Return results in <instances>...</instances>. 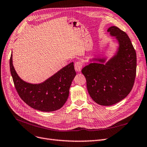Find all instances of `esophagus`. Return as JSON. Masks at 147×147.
<instances>
[{
    "label": "esophagus",
    "mask_w": 147,
    "mask_h": 147,
    "mask_svg": "<svg viewBox=\"0 0 147 147\" xmlns=\"http://www.w3.org/2000/svg\"><path fill=\"white\" fill-rule=\"evenodd\" d=\"M82 67H83V64L82 63H81V62L78 61V62H77V63H75V69L78 72H80L82 69Z\"/></svg>",
    "instance_id": "34e87169"
}]
</instances>
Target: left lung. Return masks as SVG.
Masks as SVG:
<instances>
[{"instance_id":"left-lung-1","label":"left lung","mask_w":147,"mask_h":147,"mask_svg":"<svg viewBox=\"0 0 147 147\" xmlns=\"http://www.w3.org/2000/svg\"><path fill=\"white\" fill-rule=\"evenodd\" d=\"M115 37L118 48L115 55L105 63L106 58H93L83 68L88 93L100 105L118 103L129 94L134 85L137 67L136 53L126 32L116 26L107 30Z\"/></svg>"}]
</instances>
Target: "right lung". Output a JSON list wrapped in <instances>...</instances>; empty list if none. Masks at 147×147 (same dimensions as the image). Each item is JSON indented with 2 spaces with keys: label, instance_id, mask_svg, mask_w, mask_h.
Wrapping results in <instances>:
<instances>
[{
  "label": "right lung",
  "instance_id": "right-lung-1",
  "mask_svg": "<svg viewBox=\"0 0 147 147\" xmlns=\"http://www.w3.org/2000/svg\"><path fill=\"white\" fill-rule=\"evenodd\" d=\"M10 67L13 83L21 99L30 107L42 112H53L64 105L68 99L72 82L76 75L72 63L43 83H27L18 76L15 70L12 53Z\"/></svg>",
  "mask_w": 147,
  "mask_h": 147
}]
</instances>
